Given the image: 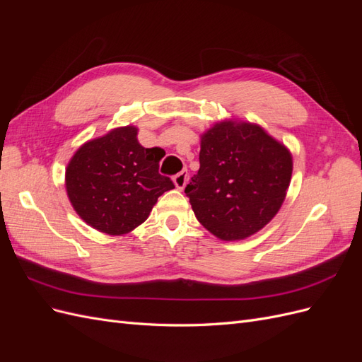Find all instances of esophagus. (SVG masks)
<instances>
[{
    "instance_id": "34e87169",
    "label": "esophagus",
    "mask_w": 362,
    "mask_h": 362,
    "mask_svg": "<svg viewBox=\"0 0 362 362\" xmlns=\"http://www.w3.org/2000/svg\"><path fill=\"white\" fill-rule=\"evenodd\" d=\"M187 182H189L187 170H181L180 173H177L173 177V184H175V187H177L178 190H182L185 185H187Z\"/></svg>"
}]
</instances>
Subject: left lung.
<instances>
[{"instance_id":"1","label":"left lung","mask_w":362,"mask_h":362,"mask_svg":"<svg viewBox=\"0 0 362 362\" xmlns=\"http://www.w3.org/2000/svg\"><path fill=\"white\" fill-rule=\"evenodd\" d=\"M199 163L185 193L196 218L225 242L258 233L286 201L293 156L258 124L218 120L201 134Z\"/></svg>"}]
</instances>
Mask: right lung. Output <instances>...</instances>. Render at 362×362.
<instances>
[{"label":"right lung","mask_w":362,"mask_h":362,"mask_svg":"<svg viewBox=\"0 0 362 362\" xmlns=\"http://www.w3.org/2000/svg\"><path fill=\"white\" fill-rule=\"evenodd\" d=\"M139 128L117 127L87 140L71 157L64 187L75 213L93 229L124 235L149 217L160 196L175 189L158 173L160 148H144Z\"/></svg>","instance_id":"right-lung-1"}]
</instances>
